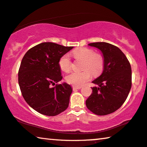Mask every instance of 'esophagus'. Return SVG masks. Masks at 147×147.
I'll return each instance as SVG.
<instances>
[{"label":"esophagus","mask_w":147,"mask_h":147,"mask_svg":"<svg viewBox=\"0 0 147 147\" xmlns=\"http://www.w3.org/2000/svg\"><path fill=\"white\" fill-rule=\"evenodd\" d=\"M81 87H77V86H73V90H78L80 89Z\"/></svg>","instance_id":"esophagus-1"}]
</instances>
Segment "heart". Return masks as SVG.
I'll use <instances>...</instances> for the list:
<instances>
[{"label":"heart","instance_id":"obj_1","mask_svg":"<svg viewBox=\"0 0 147 147\" xmlns=\"http://www.w3.org/2000/svg\"><path fill=\"white\" fill-rule=\"evenodd\" d=\"M73 55L76 60L84 62L82 72H73L67 76L68 83L74 86L79 87L85 84L92 77L91 71L94 75L97 76L102 73L104 69V59L99 54H96L93 49L82 47L73 52ZM59 67L62 71L69 72L71 69V61L68 55H65L60 59Z\"/></svg>","mask_w":147,"mask_h":147}]
</instances>
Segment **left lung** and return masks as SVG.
Returning <instances> with one entry per match:
<instances>
[{"label": "left lung", "mask_w": 147, "mask_h": 147, "mask_svg": "<svg viewBox=\"0 0 147 147\" xmlns=\"http://www.w3.org/2000/svg\"><path fill=\"white\" fill-rule=\"evenodd\" d=\"M101 51L104 69L101 75L92 81L98 87L86 100L88 109L98 115L114 112L125 101L131 88V68L126 56L117 47L106 42L88 44Z\"/></svg>", "instance_id": "8db88e82"}]
</instances>
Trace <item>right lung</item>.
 Segmentation results:
<instances>
[{"instance_id":"add662e5","label":"right lung","mask_w":147,"mask_h":147,"mask_svg":"<svg viewBox=\"0 0 147 147\" xmlns=\"http://www.w3.org/2000/svg\"><path fill=\"white\" fill-rule=\"evenodd\" d=\"M43 42L28 50L22 60L18 84L25 101L41 114L55 116L66 109L73 90L66 82L51 87L62 80L60 59L73 49Z\"/></svg>"}]
</instances>
